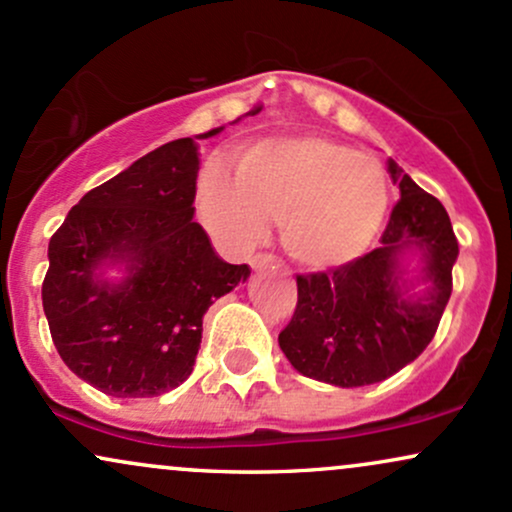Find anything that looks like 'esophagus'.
<instances>
[{"mask_svg":"<svg viewBox=\"0 0 512 512\" xmlns=\"http://www.w3.org/2000/svg\"><path fill=\"white\" fill-rule=\"evenodd\" d=\"M250 267L255 269V272H262V269H269V267H281L279 260H276L274 255H267V252H260V255L250 257Z\"/></svg>","mask_w":512,"mask_h":512,"instance_id":"obj_1","label":"esophagus"}]
</instances>
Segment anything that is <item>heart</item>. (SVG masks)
<instances>
[{"instance_id":"b5f03b06","label":"heart","mask_w":512,"mask_h":512,"mask_svg":"<svg viewBox=\"0 0 512 512\" xmlns=\"http://www.w3.org/2000/svg\"><path fill=\"white\" fill-rule=\"evenodd\" d=\"M199 214L216 236L255 245L279 216L291 260L310 269L346 264L370 248L390 182L378 158L327 137H274L248 146L236 175L209 168L197 187Z\"/></svg>"}]
</instances>
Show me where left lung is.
<instances>
[{"label": "left lung", "mask_w": 512, "mask_h": 512, "mask_svg": "<svg viewBox=\"0 0 512 512\" xmlns=\"http://www.w3.org/2000/svg\"><path fill=\"white\" fill-rule=\"evenodd\" d=\"M387 173L399 202L380 248L330 274L296 279V313L279 346L305 378L337 387L390 378L431 344L450 301L460 248L448 211L392 158Z\"/></svg>", "instance_id": "8db88e82"}]
</instances>
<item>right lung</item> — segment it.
Segmentation results:
<instances>
[{
    "instance_id": "right-lung-1",
    "label": "right lung",
    "mask_w": 512,
    "mask_h": 512,
    "mask_svg": "<svg viewBox=\"0 0 512 512\" xmlns=\"http://www.w3.org/2000/svg\"><path fill=\"white\" fill-rule=\"evenodd\" d=\"M195 139L158 146L93 187L50 238L43 310L52 342L105 395L156 397L185 383L204 313L250 276L248 264L223 262L195 221ZM113 266L120 280L104 274Z\"/></svg>"
}]
</instances>
